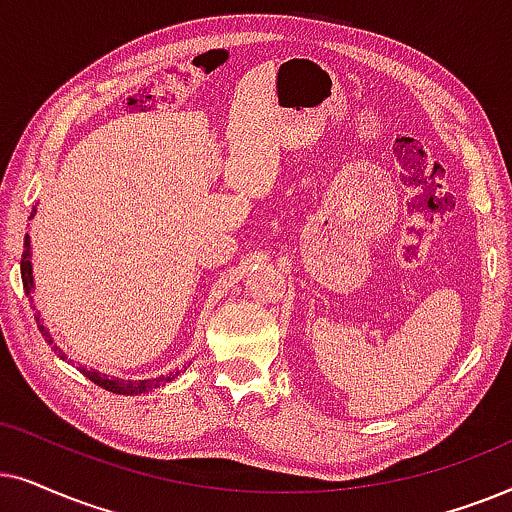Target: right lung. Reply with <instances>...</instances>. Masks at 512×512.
<instances>
[{
	"instance_id": "obj_1",
	"label": "right lung",
	"mask_w": 512,
	"mask_h": 512,
	"mask_svg": "<svg viewBox=\"0 0 512 512\" xmlns=\"http://www.w3.org/2000/svg\"><path fill=\"white\" fill-rule=\"evenodd\" d=\"M20 276H23V288H25V295H30L32 290V262H30V236H25V243H23V257H20ZM39 320V318H37ZM39 330H42V335L46 342L53 346V351H58L60 358H65L63 353L56 344H53V339L49 335V330L39 323ZM81 374H86L88 379L93 381V384H98L100 388H105V391H112V393H119V395H138V393H145V391H152V388H159L163 384H168V381H173L180 370L175 372H166L161 374V377L156 379H142V381H126V379H117V377H107V374H100V372H91L86 370V367H81Z\"/></svg>"
}]
</instances>
